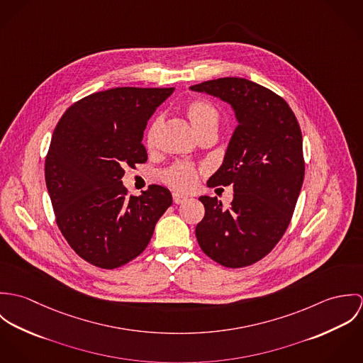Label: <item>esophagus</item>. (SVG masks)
Here are the masks:
<instances>
[{
	"mask_svg": "<svg viewBox=\"0 0 363 363\" xmlns=\"http://www.w3.org/2000/svg\"><path fill=\"white\" fill-rule=\"evenodd\" d=\"M172 197H173V203L174 204H182V203H184L187 200V196H184L182 193H173Z\"/></svg>",
	"mask_w": 363,
	"mask_h": 363,
	"instance_id": "1",
	"label": "esophagus"
}]
</instances>
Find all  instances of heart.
Returning <instances> with one entry per match:
<instances>
[{
	"label": "heart",
	"mask_w": 363,
	"mask_h": 363,
	"mask_svg": "<svg viewBox=\"0 0 363 363\" xmlns=\"http://www.w3.org/2000/svg\"><path fill=\"white\" fill-rule=\"evenodd\" d=\"M186 114L193 124L197 134L201 137L207 133H215L219 127V111L213 104L204 99H193L184 106ZM163 116H156L147 131V147L150 151H154L157 147V140L160 130L163 127ZM162 180L169 186L179 190H189L197 182V169L190 163H176L166 169L160 174Z\"/></svg>",
	"instance_id": "1"
}]
</instances>
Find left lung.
Segmentation results:
<instances>
[{
    "instance_id": "left-lung-1",
    "label": "left lung",
    "mask_w": 363,
    "mask_h": 363,
    "mask_svg": "<svg viewBox=\"0 0 363 363\" xmlns=\"http://www.w3.org/2000/svg\"><path fill=\"white\" fill-rule=\"evenodd\" d=\"M230 104L235 128L209 187L233 186L230 207L201 196L206 215L196 228L200 247L223 267L240 268L265 257L284 236L303 177V143L288 104L245 78H219L190 86Z\"/></svg>"
}]
</instances>
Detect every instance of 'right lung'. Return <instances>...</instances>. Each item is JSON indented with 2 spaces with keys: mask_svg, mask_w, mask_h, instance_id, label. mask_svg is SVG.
Returning <instances> with one entry per match:
<instances>
[{
  "mask_svg": "<svg viewBox=\"0 0 363 363\" xmlns=\"http://www.w3.org/2000/svg\"><path fill=\"white\" fill-rule=\"evenodd\" d=\"M174 88H113L69 106L57 123L45 177L57 225L81 259L113 269L140 256L172 194L152 184L127 197L124 167L145 163L144 130Z\"/></svg>",
  "mask_w": 363,
  "mask_h": 363,
  "instance_id": "1",
  "label": "right lung"
}]
</instances>
